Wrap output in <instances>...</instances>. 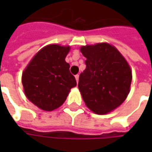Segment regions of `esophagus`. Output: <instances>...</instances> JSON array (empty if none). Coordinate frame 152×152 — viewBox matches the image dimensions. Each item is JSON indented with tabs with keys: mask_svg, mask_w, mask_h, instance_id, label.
Wrapping results in <instances>:
<instances>
[{
	"mask_svg": "<svg viewBox=\"0 0 152 152\" xmlns=\"http://www.w3.org/2000/svg\"><path fill=\"white\" fill-rule=\"evenodd\" d=\"M75 77H76V82H78V80H79V75H76V76H75Z\"/></svg>",
	"mask_w": 152,
	"mask_h": 152,
	"instance_id": "obj_1",
	"label": "esophagus"
}]
</instances>
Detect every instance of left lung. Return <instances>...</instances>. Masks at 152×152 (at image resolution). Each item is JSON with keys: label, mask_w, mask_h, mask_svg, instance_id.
<instances>
[{"label": "left lung", "mask_w": 152, "mask_h": 152, "mask_svg": "<svg viewBox=\"0 0 152 152\" xmlns=\"http://www.w3.org/2000/svg\"><path fill=\"white\" fill-rule=\"evenodd\" d=\"M86 58V70L80 74L78 88L86 106L96 114L118 107L129 93L132 72L114 46L107 43L80 48Z\"/></svg>", "instance_id": "obj_1"}]
</instances>
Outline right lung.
I'll list each match as a JSON object with an SVG mask.
<instances>
[{
    "label": "right lung",
    "instance_id": "right-lung-1",
    "mask_svg": "<svg viewBox=\"0 0 152 152\" xmlns=\"http://www.w3.org/2000/svg\"><path fill=\"white\" fill-rule=\"evenodd\" d=\"M69 46L50 45L31 59L23 73L22 82L27 98L44 111H53L65 102L70 89L76 86L65 61Z\"/></svg>",
    "mask_w": 152,
    "mask_h": 152
}]
</instances>
